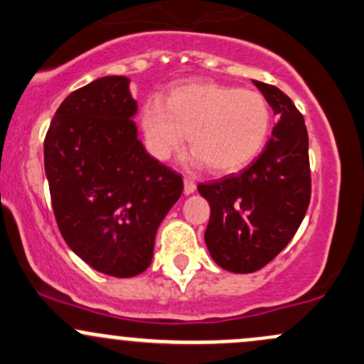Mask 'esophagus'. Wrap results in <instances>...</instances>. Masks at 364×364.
Segmentation results:
<instances>
[{
    "label": "esophagus",
    "instance_id": "34e87169",
    "mask_svg": "<svg viewBox=\"0 0 364 364\" xmlns=\"http://www.w3.org/2000/svg\"><path fill=\"white\" fill-rule=\"evenodd\" d=\"M195 188H197V186H195L193 179H190V178H185V193H186V195L193 193V192H195Z\"/></svg>",
    "mask_w": 364,
    "mask_h": 364
}]
</instances>
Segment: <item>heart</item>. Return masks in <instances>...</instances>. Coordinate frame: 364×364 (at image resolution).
<instances>
[{"instance_id": "b5f03b06", "label": "heart", "mask_w": 364, "mask_h": 364, "mask_svg": "<svg viewBox=\"0 0 364 364\" xmlns=\"http://www.w3.org/2000/svg\"><path fill=\"white\" fill-rule=\"evenodd\" d=\"M272 125L269 102L255 90L193 82L174 87L166 102L150 101L141 113L148 150L159 160L185 146L211 172L239 171L262 151Z\"/></svg>"}]
</instances>
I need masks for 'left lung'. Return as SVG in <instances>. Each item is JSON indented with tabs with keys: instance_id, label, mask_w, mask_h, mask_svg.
<instances>
[{
	"instance_id": "8db88e82",
	"label": "left lung",
	"mask_w": 364,
	"mask_h": 364,
	"mask_svg": "<svg viewBox=\"0 0 364 364\" xmlns=\"http://www.w3.org/2000/svg\"><path fill=\"white\" fill-rule=\"evenodd\" d=\"M281 120L258 159L235 176L198 185L211 205L205 244L228 272L251 274L279 255L300 227L311 202L309 136L291 99L255 82Z\"/></svg>"
}]
</instances>
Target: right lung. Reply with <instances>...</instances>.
I'll list each match as a JSON object with an SVG mask.
<instances>
[{
    "instance_id": "1",
    "label": "right lung",
    "mask_w": 364,
    "mask_h": 364,
    "mask_svg": "<svg viewBox=\"0 0 364 364\" xmlns=\"http://www.w3.org/2000/svg\"><path fill=\"white\" fill-rule=\"evenodd\" d=\"M127 76L71 92L45 137V174L57 227L97 272L134 277L150 267L160 223L183 179L144 150Z\"/></svg>"
}]
</instances>
